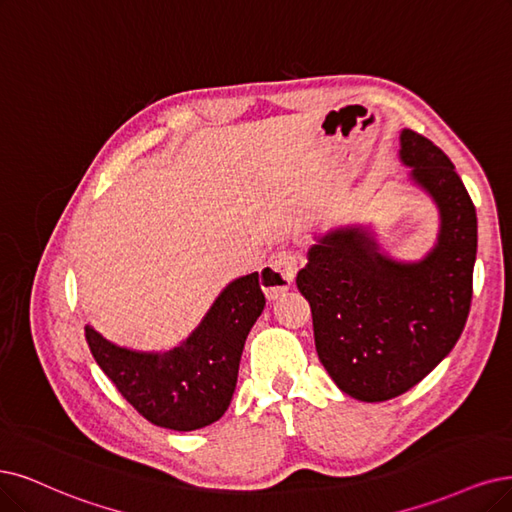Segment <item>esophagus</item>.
<instances>
[{"label": "esophagus", "instance_id": "1", "mask_svg": "<svg viewBox=\"0 0 512 512\" xmlns=\"http://www.w3.org/2000/svg\"><path fill=\"white\" fill-rule=\"evenodd\" d=\"M297 268H299L297 255L291 249H278L261 266V274H259L261 289L266 291L268 297H278L282 291H287L291 287Z\"/></svg>", "mask_w": 512, "mask_h": 512}]
</instances>
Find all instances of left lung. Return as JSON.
I'll list each match as a JSON object with an SVG mask.
<instances>
[{
    "instance_id": "left-lung-1",
    "label": "left lung",
    "mask_w": 512,
    "mask_h": 512,
    "mask_svg": "<svg viewBox=\"0 0 512 512\" xmlns=\"http://www.w3.org/2000/svg\"><path fill=\"white\" fill-rule=\"evenodd\" d=\"M401 162L439 208L434 249L396 261L363 225L320 236L297 274L312 308L320 363L352 399L380 403L407 392L460 339L472 301L477 213L443 151L401 130Z\"/></svg>"
}]
</instances>
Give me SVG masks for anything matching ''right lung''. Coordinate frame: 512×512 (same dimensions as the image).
<instances>
[{
	"label": "right lung",
	"instance_id": "right-lung-1",
	"mask_svg": "<svg viewBox=\"0 0 512 512\" xmlns=\"http://www.w3.org/2000/svg\"><path fill=\"white\" fill-rule=\"evenodd\" d=\"M266 297L259 274L227 285L183 344L166 352H137L86 327L94 361L124 399L151 424L189 432L217 422L236 390L240 356Z\"/></svg>",
	"mask_w": 512,
	"mask_h": 512
}]
</instances>
